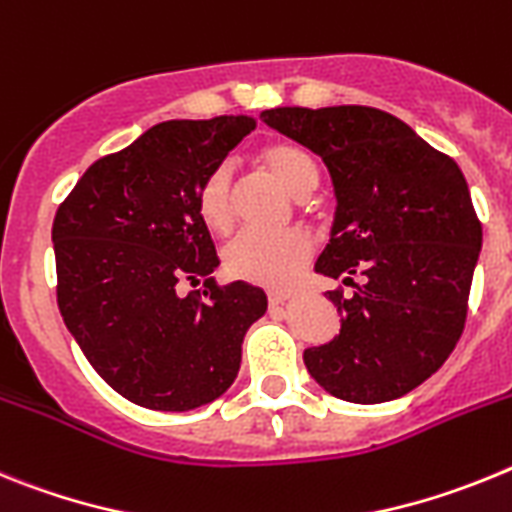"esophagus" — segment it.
Listing matches in <instances>:
<instances>
[{"mask_svg":"<svg viewBox=\"0 0 512 512\" xmlns=\"http://www.w3.org/2000/svg\"><path fill=\"white\" fill-rule=\"evenodd\" d=\"M288 301V296L286 293H270L268 296V304L273 306V309H278V306H283Z\"/></svg>","mask_w":512,"mask_h":512,"instance_id":"1","label":"esophagus"}]
</instances>
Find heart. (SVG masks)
I'll use <instances>...</instances> for the list:
<instances>
[{
  "label": "heart",
  "mask_w": 512,
  "mask_h": 512,
  "mask_svg": "<svg viewBox=\"0 0 512 512\" xmlns=\"http://www.w3.org/2000/svg\"><path fill=\"white\" fill-rule=\"evenodd\" d=\"M262 167L296 198L317 188L319 170L309 151L291 141H273L260 149ZM198 216L213 231H226L234 221V170L229 162L216 164L198 190ZM314 255V239L306 231H242L224 250L226 273L239 281L268 288L291 286Z\"/></svg>",
  "instance_id": "heart-1"
}]
</instances>
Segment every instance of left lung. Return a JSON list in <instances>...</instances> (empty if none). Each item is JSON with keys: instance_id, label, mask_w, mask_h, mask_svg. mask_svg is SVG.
<instances>
[{"instance_id": "8db88e82", "label": "left lung", "mask_w": 512, "mask_h": 512, "mask_svg": "<svg viewBox=\"0 0 512 512\" xmlns=\"http://www.w3.org/2000/svg\"><path fill=\"white\" fill-rule=\"evenodd\" d=\"M260 118L319 154L335 185L330 244L314 270L355 291H327L342 324L335 340L304 350L311 379L355 404L404 397L464 332L482 224L459 164L366 105L275 108Z\"/></svg>"}]
</instances>
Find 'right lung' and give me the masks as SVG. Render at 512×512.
<instances>
[{"mask_svg": "<svg viewBox=\"0 0 512 512\" xmlns=\"http://www.w3.org/2000/svg\"><path fill=\"white\" fill-rule=\"evenodd\" d=\"M255 118L164 121L97 159L53 219L56 299L87 361L128 402L185 412L219 399L268 296L208 278L219 265L198 190ZM204 291L180 297L182 280Z\"/></svg>", "mask_w": 512, "mask_h": 512, "instance_id": "right-lung-1", "label": "right lung"}]
</instances>
